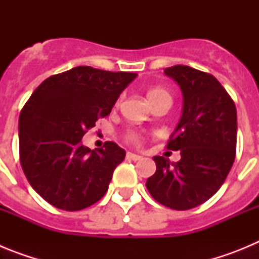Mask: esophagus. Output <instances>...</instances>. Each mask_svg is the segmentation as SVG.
<instances>
[{
    "mask_svg": "<svg viewBox=\"0 0 259 259\" xmlns=\"http://www.w3.org/2000/svg\"><path fill=\"white\" fill-rule=\"evenodd\" d=\"M127 158L128 159H132V161H140V159H143V157H141V155L135 154V153H131V152L127 153Z\"/></svg>",
    "mask_w": 259,
    "mask_h": 259,
    "instance_id": "1",
    "label": "esophagus"
}]
</instances>
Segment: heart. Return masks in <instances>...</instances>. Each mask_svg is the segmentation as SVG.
Masks as SVG:
<instances>
[{
    "label": "heart",
    "mask_w": 259,
    "mask_h": 259,
    "mask_svg": "<svg viewBox=\"0 0 259 259\" xmlns=\"http://www.w3.org/2000/svg\"><path fill=\"white\" fill-rule=\"evenodd\" d=\"M164 96H170L167 93V91H164L163 88H153L150 89L149 92H148V98H149V101H155L158 98L164 97ZM128 140L132 141V143H140V137L137 136L136 134H130L128 135Z\"/></svg>",
    "instance_id": "b5f03b06"
}]
</instances>
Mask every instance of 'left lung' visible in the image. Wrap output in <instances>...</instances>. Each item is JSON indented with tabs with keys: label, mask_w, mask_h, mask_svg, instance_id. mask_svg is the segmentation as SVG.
<instances>
[{
	"label": "left lung",
	"mask_w": 259,
	"mask_h": 259,
	"mask_svg": "<svg viewBox=\"0 0 259 259\" xmlns=\"http://www.w3.org/2000/svg\"><path fill=\"white\" fill-rule=\"evenodd\" d=\"M183 95L179 123L167 144L179 150V162L154 157V175L146 180L152 197L174 210H188L211 198L235 161L236 106L212 75L176 65L164 68Z\"/></svg>",
	"instance_id": "obj_1"
}]
</instances>
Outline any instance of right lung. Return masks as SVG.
Returning <instances> with one entry per match:
<instances>
[{
  "instance_id": "obj_1",
  "label": "right lung",
  "mask_w": 259,
  "mask_h": 259,
  "mask_svg": "<svg viewBox=\"0 0 259 259\" xmlns=\"http://www.w3.org/2000/svg\"><path fill=\"white\" fill-rule=\"evenodd\" d=\"M136 76L79 66L48 77L32 93L19 116L20 164L50 205L77 211L104 197L125 150L113 141L91 150L81 139Z\"/></svg>"
}]
</instances>
